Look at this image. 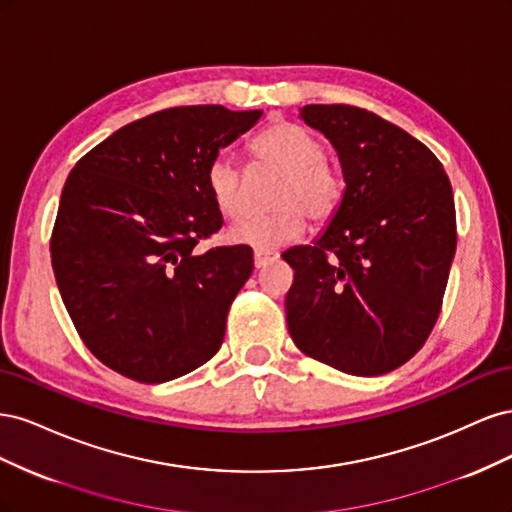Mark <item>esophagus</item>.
Listing matches in <instances>:
<instances>
[{
	"label": "esophagus",
	"instance_id": "1",
	"mask_svg": "<svg viewBox=\"0 0 512 512\" xmlns=\"http://www.w3.org/2000/svg\"><path fill=\"white\" fill-rule=\"evenodd\" d=\"M277 258L275 252H267V250H254V267L256 269H262L265 265H269V262H273Z\"/></svg>",
	"mask_w": 512,
	"mask_h": 512
}]
</instances>
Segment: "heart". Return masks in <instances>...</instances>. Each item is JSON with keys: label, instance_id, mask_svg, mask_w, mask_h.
Here are the masks:
<instances>
[{"label": "heart", "instance_id": "b5f03b06", "mask_svg": "<svg viewBox=\"0 0 512 512\" xmlns=\"http://www.w3.org/2000/svg\"><path fill=\"white\" fill-rule=\"evenodd\" d=\"M254 160L280 173L271 194L269 215L247 220L230 230V239L256 247L275 250L303 237L307 220L314 224L329 222L344 198V177L327 160L320 138L292 121H277L252 143ZM207 190L213 205L228 220H239L247 211L245 179L239 166L228 156L213 158L207 168Z\"/></svg>", "mask_w": 512, "mask_h": 512}]
</instances>
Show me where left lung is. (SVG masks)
Returning <instances> with one entry per match:
<instances>
[{
	"instance_id": "1",
	"label": "left lung",
	"mask_w": 512,
	"mask_h": 512,
	"mask_svg": "<svg viewBox=\"0 0 512 512\" xmlns=\"http://www.w3.org/2000/svg\"><path fill=\"white\" fill-rule=\"evenodd\" d=\"M301 117L337 149L346 192L314 245L282 254L290 337L346 374H389L440 316L457 247L451 181L421 141L365 108L307 104Z\"/></svg>"
}]
</instances>
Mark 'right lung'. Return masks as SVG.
Masks as SVG:
<instances>
[{
    "instance_id": "right-lung-1",
    "label": "right lung",
    "mask_w": 512,
    "mask_h": 512,
    "mask_svg": "<svg viewBox=\"0 0 512 512\" xmlns=\"http://www.w3.org/2000/svg\"><path fill=\"white\" fill-rule=\"evenodd\" d=\"M262 111L164 108L76 162L51 235V262L76 333L136 382L190 374L220 350L228 309L254 271L250 245L198 252L224 224L207 168Z\"/></svg>"
}]
</instances>
